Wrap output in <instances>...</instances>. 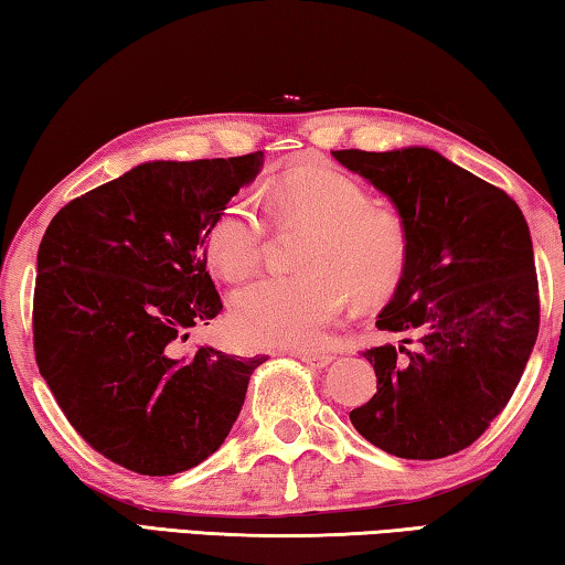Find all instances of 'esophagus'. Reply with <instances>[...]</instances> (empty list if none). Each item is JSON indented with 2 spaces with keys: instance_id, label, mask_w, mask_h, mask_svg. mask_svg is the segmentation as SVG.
Listing matches in <instances>:
<instances>
[{
  "instance_id": "obj_1",
  "label": "esophagus",
  "mask_w": 565,
  "mask_h": 565,
  "mask_svg": "<svg viewBox=\"0 0 565 565\" xmlns=\"http://www.w3.org/2000/svg\"><path fill=\"white\" fill-rule=\"evenodd\" d=\"M296 356H299L306 366H311V369H323L333 361L331 353H323V351H296Z\"/></svg>"
}]
</instances>
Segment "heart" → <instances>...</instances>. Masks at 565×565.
<instances>
[{
  "instance_id": "obj_1",
  "label": "heart",
  "mask_w": 565,
  "mask_h": 565,
  "mask_svg": "<svg viewBox=\"0 0 565 565\" xmlns=\"http://www.w3.org/2000/svg\"><path fill=\"white\" fill-rule=\"evenodd\" d=\"M276 218L321 226L306 256L309 274L269 276L234 299L236 337L256 349H313L327 341L351 303L379 299L406 266V234L396 216L374 209L369 189L329 164L294 169L266 189ZM259 194L242 191L206 228V259L228 284H242L264 259L269 218Z\"/></svg>"
}]
</instances>
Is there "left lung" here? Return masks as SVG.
I'll return each mask as SVG.
<instances>
[{
    "instance_id": "1",
    "label": "left lung",
    "mask_w": 565,
    "mask_h": 565,
    "mask_svg": "<svg viewBox=\"0 0 565 565\" xmlns=\"http://www.w3.org/2000/svg\"><path fill=\"white\" fill-rule=\"evenodd\" d=\"M331 154L384 191L406 234L404 274L376 321L406 347L363 351L376 394L351 424L398 458L463 451L511 401L539 337L529 224L503 189L434 149Z\"/></svg>"
}]
</instances>
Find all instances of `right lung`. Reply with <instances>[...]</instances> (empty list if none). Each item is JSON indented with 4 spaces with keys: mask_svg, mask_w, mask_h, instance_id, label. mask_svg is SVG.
Returning <instances> with one entry per match:
<instances>
[{
    "mask_svg": "<svg viewBox=\"0 0 565 565\" xmlns=\"http://www.w3.org/2000/svg\"><path fill=\"white\" fill-rule=\"evenodd\" d=\"M264 151L149 161L62 206L36 254L34 356L74 426L104 458L145 476L206 461L232 431L266 356L184 353L224 309L206 271L214 214Z\"/></svg>",
    "mask_w": 565,
    "mask_h": 565,
    "instance_id": "add662e5",
    "label": "right lung"
}]
</instances>
